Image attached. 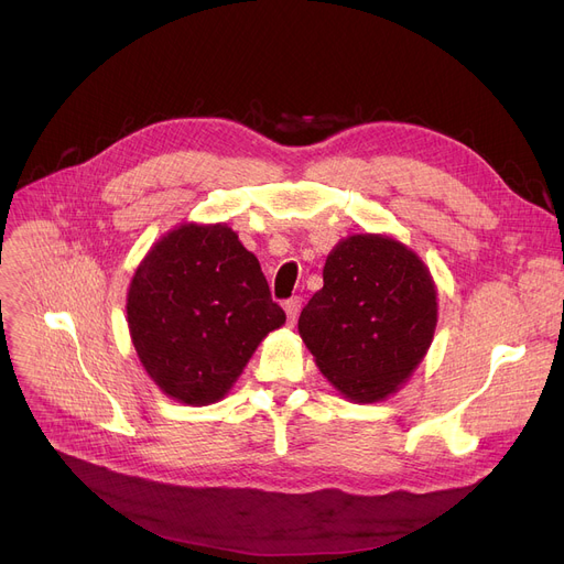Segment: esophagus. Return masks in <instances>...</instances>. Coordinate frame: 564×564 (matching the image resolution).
<instances>
[{"instance_id": "obj_1", "label": "esophagus", "mask_w": 564, "mask_h": 564, "mask_svg": "<svg viewBox=\"0 0 564 564\" xmlns=\"http://www.w3.org/2000/svg\"><path fill=\"white\" fill-rule=\"evenodd\" d=\"M300 311H302V300L300 297H292V300L285 302V315H288L290 327H294V322H297V317H300Z\"/></svg>"}]
</instances>
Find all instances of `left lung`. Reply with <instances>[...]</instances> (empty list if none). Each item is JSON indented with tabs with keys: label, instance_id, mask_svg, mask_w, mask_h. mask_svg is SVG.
<instances>
[{
	"label": "left lung",
	"instance_id": "obj_1",
	"mask_svg": "<svg viewBox=\"0 0 564 564\" xmlns=\"http://www.w3.org/2000/svg\"><path fill=\"white\" fill-rule=\"evenodd\" d=\"M322 276L300 315V336L345 400L383 402L434 340L438 297L430 267L393 235L357 232L329 251Z\"/></svg>",
	"mask_w": 564,
	"mask_h": 564
}]
</instances>
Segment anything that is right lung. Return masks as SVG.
Returning <instances> with one entry per match:
<instances>
[{"label": "right lung", "mask_w": 564, "mask_h": 564, "mask_svg": "<svg viewBox=\"0 0 564 564\" xmlns=\"http://www.w3.org/2000/svg\"><path fill=\"white\" fill-rule=\"evenodd\" d=\"M137 357L171 400H224L258 345L285 324L258 258L224 224L183 221L137 264L128 288Z\"/></svg>", "instance_id": "add662e5"}]
</instances>
